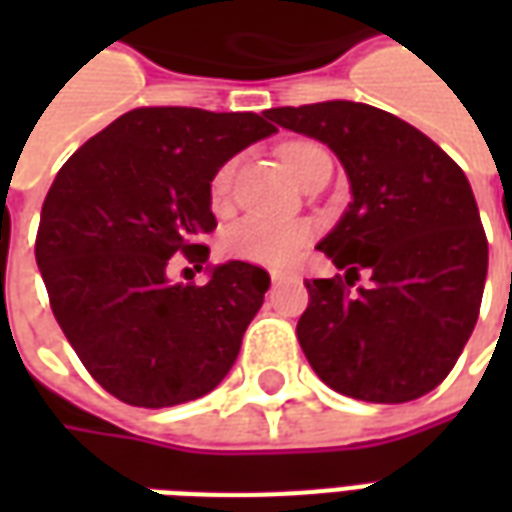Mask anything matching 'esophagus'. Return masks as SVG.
<instances>
[{"label":"esophagus","instance_id":"34e87169","mask_svg":"<svg viewBox=\"0 0 512 512\" xmlns=\"http://www.w3.org/2000/svg\"><path fill=\"white\" fill-rule=\"evenodd\" d=\"M293 277H296L293 271H282V268H274V271H271V282H274V285L290 282V279H293Z\"/></svg>","mask_w":512,"mask_h":512}]
</instances>
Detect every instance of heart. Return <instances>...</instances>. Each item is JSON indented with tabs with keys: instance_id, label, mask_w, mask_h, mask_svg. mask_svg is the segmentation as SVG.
I'll list each match as a JSON object with an SVG mask.
<instances>
[{
	"instance_id": "obj_1",
	"label": "heart",
	"mask_w": 512,
	"mask_h": 512,
	"mask_svg": "<svg viewBox=\"0 0 512 512\" xmlns=\"http://www.w3.org/2000/svg\"><path fill=\"white\" fill-rule=\"evenodd\" d=\"M323 156L318 145L296 142L282 150V161L290 169V175L296 180L304 178V172L310 169L312 158ZM235 164H224L211 183V200L216 208H222L230 200L233 189ZM310 241V224L299 219H271V216H244L235 224H230L222 235L224 255L244 263H260V266H288L293 263L299 252Z\"/></svg>"
}]
</instances>
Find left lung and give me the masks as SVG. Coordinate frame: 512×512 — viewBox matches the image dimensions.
I'll list each match as a JSON object with an SVG mask.
<instances>
[{"label":"left lung","instance_id":"1","mask_svg":"<svg viewBox=\"0 0 512 512\" xmlns=\"http://www.w3.org/2000/svg\"><path fill=\"white\" fill-rule=\"evenodd\" d=\"M268 120L340 158L351 202L318 249L345 282H307L296 334L323 384L367 403H406L447 378L472 337L485 274L477 202L433 139L384 109L323 101L268 109ZM359 270L371 288L347 290Z\"/></svg>","mask_w":512,"mask_h":512}]
</instances>
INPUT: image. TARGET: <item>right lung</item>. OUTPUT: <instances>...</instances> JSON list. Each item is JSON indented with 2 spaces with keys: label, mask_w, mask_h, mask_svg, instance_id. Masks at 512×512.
<instances>
[{
  "label": "right lung",
  "mask_w": 512,
  "mask_h": 512,
  "mask_svg": "<svg viewBox=\"0 0 512 512\" xmlns=\"http://www.w3.org/2000/svg\"><path fill=\"white\" fill-rule=\"evenodd\" d=\"M277 131L266 112L150 106L87 139L51 183L35 260L51 310L90 376L128 406L167 408L208 395L238 359L271 277L200 244L216 227L211 180ZM209 271L169 283V256Z\"/></svg>",
  "instance_id": "obj_1"
}]
</instances>
